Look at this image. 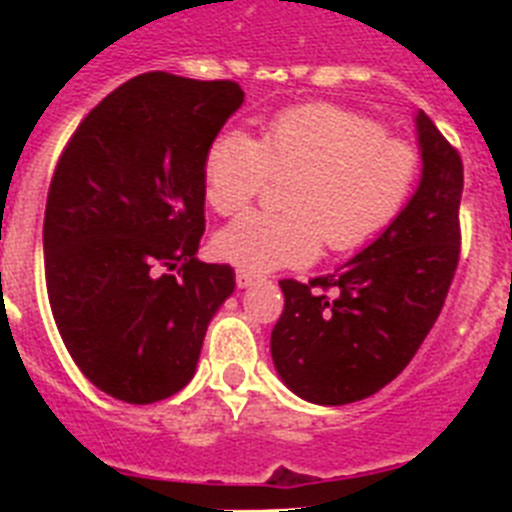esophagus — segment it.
I'll use <instances>...</instances> for the list:
<instances>
[{
  "mask_svg": "<svg viewBox=\"0 0 512 512\" xmlns=\"http://www.w3.org/2000/svg\"><path fill=\"white\" fill-rule=\"evenodd\" d=\"M256 282H259V277H256V274H248V271H238V274H235V284H238L241 289H248L251 284H256Z\"/></svg>",
  "mask_w": 512,
  "mask_h": 512,
  "instance_id": "34e87169",
  "label": "esophagus"
}]
</instances>
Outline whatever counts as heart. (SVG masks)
Returning <instances> with one entry per match:
<instances>
[{
  "label": "heart",
  "instance_id": "1",
  "mask_svg": "<svg viewBox=\"0 0 512 512\" xmlns=\"http://www.w3.org/2000/svg\"><path fill=\"white\" fill-rule=\"evenodd\" d=\"M418 153L382 135L377 122L336 104H300L264 122L259 138L225 130L207 148L205 197L233 215L266 187L292 176L287 212H246L215 235L217 256L248 274L305 266L320 253L369 243L402 210Z\"/></svg>",
  "mask_w": 512,
  "mask_h": 512
}]
</instances>
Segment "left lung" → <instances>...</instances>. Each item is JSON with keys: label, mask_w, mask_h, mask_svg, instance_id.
I'll use <instances>...</instances> for the list:
<instances>
[{"label": "left lung", "mask_w": 512, "mask_h": 512, "mask_svg": "<svg viewBox=\"0 0 512 512\" xmlns=\"http://www.w3.org/2000/svg\"><path fill=\"white\" fill-rule=\"evenodd\" d=\"M420 182L400 215L328 277L282 279L271 330L279 379L315 405H348L390 384L436 323L459 264L464 166L433 120L415 115ZM315 286L337 289L328 298Z\"/></svg>", "instance_id": "8db88e82"}]
</instances>
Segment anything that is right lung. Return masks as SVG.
<instances>
[{"mask_svg":"<svg viewBox=\"0 0 512 512\" xmlns=\"http://www.w3.org/2000/svg\"><path fill=\"white\" fill-rule=\"evenodd\" d=\"M243 97L235 81L140 74L61 153L43 223L48 300L81 374L115 400L182 390L233 295L235 271L202 264L197 248L207 148ZM176 265L179 278L165 271Z\"/></svg>","mask_w":512,"mask_h":512,"instance_id":"1","label":"right lung"}]
</instances>
